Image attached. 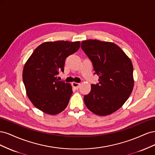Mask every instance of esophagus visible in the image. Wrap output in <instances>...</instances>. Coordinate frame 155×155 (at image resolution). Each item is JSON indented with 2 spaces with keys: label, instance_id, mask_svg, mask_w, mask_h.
Here are the masks:
<instances>
[{
  "label": "esophagus",
  "instance_id": "obj_1",
  "mask_svg": "<svg viewBox=\"0 0 155 155\" xmlns=\"http://www.w3.org/2000/svg\"><path fill=\"white\" fill-rule=\"evenodd\" d=\"M72 85L75 89H76V90H77V89H78L79 88V87H80V83H76V82H72Z\"/></svg>",
  "mask_w": 155,
  "mask_h": 155
}]
</instances>
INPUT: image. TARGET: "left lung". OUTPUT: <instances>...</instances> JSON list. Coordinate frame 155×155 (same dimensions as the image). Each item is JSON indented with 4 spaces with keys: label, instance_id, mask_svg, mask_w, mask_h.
Listing matches in <instances>:
<instances>
[{
    "label": "left lung",
    "instance_id": "left-lung-1",
    "mask_svg": "<svg viewBox=\"0 0 155 155\" xmlns=\"http://www.w3.org/2000/svg\"><path fill=\"white\" fill-rule=\"evenodd\" d=\"M81 47L91 61L94 74L99 76V82L92 84L91 92L84 96L85 104L97 115L113 113L124 104L133 91L132 62L113 43L89 39L82 41Z\"/></svg>",
    "mask_w": 155,
    "mask_h": 155
}]
</instances>
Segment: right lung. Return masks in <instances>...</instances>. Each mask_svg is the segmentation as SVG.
Listing matches in <instances>:
<instances>
[{
    "mask_svg": "<svg viewBox=\"0 0 155 155\" xmlns=\"http://www.w3.org/2000/svg\"><path fill=\"white\" fill-rule=\"evenodd\" d=\"M80 42L58 41L40 45L25 64L23 83L30 100L37 109L48 114L65 109L72 94L70 83L58 81L64 72L65 59L79 48Z\"/></svg>",
    "mask_w": 155,
    "mask_h": 155,
    "instance_id": "right-lung-1",
    "label": "right lung"
}]
</instances>
